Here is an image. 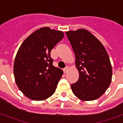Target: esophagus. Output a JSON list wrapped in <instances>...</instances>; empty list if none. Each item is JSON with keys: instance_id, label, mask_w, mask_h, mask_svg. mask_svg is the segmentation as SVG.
Returning a JSON list of instances; mask_svg holds the SVG:
<instances>
[{"instance_id": "34e87169", "label": "esophagus", "mask_w": 123, "mask_h": 123, "mask_svg": "<svg viewBox=\"0 0 123 123\" xmlns=\"http://www.w3.org/2000/svg\"><path fill=\"white\" fill-rule=\"evenodd\" d=\"M68 67H66L65 68H63V71H64V73H66L68 71Z\"/></svg>"}]
</instances>
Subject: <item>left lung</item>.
I'll return each mask as SVG.
<instances>
[{"instance_id":"obj_1","label":"left lung","mask_w":123,"mask_h":123,"mask_svg":"<svg viewBox=\"0 0 123 123\" xmlns=\"http://www.w3.org/2000/svg\"><path fill=\"white\" fill-rule=\"evenodd\" d=\"M75 55L78 81L71 85L79 99L91 101L103 95L112 80V66L102 44L87 30L79 29L66 32Z\"/></svg>"}]
</instances>
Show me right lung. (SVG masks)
<instances>
[{
	"label": "right lung",
	"mask_w": 123,
	"mask_h": 123,
	"mask_svg": "<svg viewBox=\"0 0 123 123\" xmlns=\"http://www.w3.org/2000/svg\"><path fill=\"white\" fill-rule=\"evenodd\" d=\"M64 37L61 31L45 27L36 30L21 44L13 71L16 84L33 100H44L55 93L63 71L52 65V48Z\"/></svg>",
	"instance_id": "1"
}]
</instances>
